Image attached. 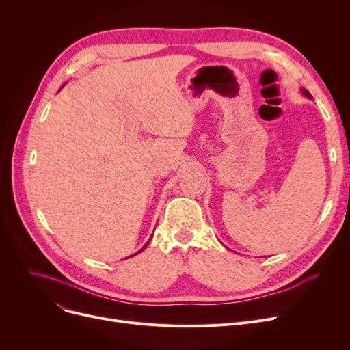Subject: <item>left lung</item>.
Instances as JSON below:
<instances>
[{"mask_svg": "<svg viewBox=\"0 0 350 350\" xmlns=\"http://www.w3.org/2000/svg\"><path fill=\"white\" fill-rule=\"evenodd\" d=\"M301 92H302V95H304V96H306V98H309V99H312V96H310V94H309V92H308V90H306V89H304V88H302V89H301Z\"/></svg>", "mask_w": 350, "mask_h": 350, "instance_id": "1", "label": "left lung"}]
</instances>
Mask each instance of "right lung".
I'll return each instance as SVG.
<instances>
[{
    "label": "right lung",
    "instance_id": "right-lung-1",
    "mask_svg": "<svg viewBox=\"0 0 350 350\" xmlns=\"http://www.w3.org/2000/svg\"><path fill=\"white\" fill-rule=\"evenodd\" d=\"M149 241H150V240H149ZM149 241H147V243H146V244H144V247H143V248H142V250H140V251H139V252H142V251H143V250H144V248H146V247H147V244H149ZM139 252H136V254H139ZM136 254H135V255H136ZM131 256H133V255H131ZM127 258H129V256H127Z\"/></svg>",
    "mask_w": 350,
    "mask_h": 350
}]
</instances>
